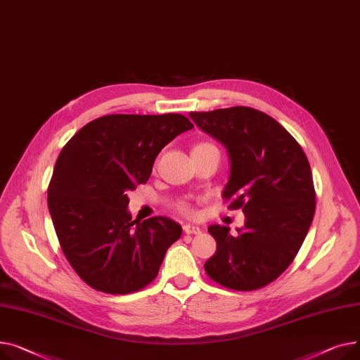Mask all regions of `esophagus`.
<instances>
[{"label":"esophagus","mask_w":360,"mask_h":360,"mask_svg":"<svg viewBox=\"0 0 360 360\" xmlns=\"http://www.w3.org/2000/svg\"><path fill=\"white\" fill-rule=\"evenodd\" d=\"M183 231L186 232V234H199L200 228L196 225H192V224H186V225H183Z\"/></svg>","instance_id":"obj_1"}]
</instances>
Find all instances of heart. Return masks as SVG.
Segmentation results:
<instances>
[{
  "mask_svg": "<svg viewBox=\"0 0 360 360\" xmlns=\"http://www.w3.org/2000/svg\"><path fill=\"white\" fill-rule=\"evenodd\" d=\"M202 146H212V143H209V142H200V143H198L195 148H202ZM177 209L180 210L181 214H184V215H187V217H193V215H195L193 207L190 206V203H187V202H180V203L177 205Z\"/></svg>",
  "mask_w": 360,
  "mask_h": 360,
  "instance_id": "heart-1",
  "label": "heart"
}]
</instances>
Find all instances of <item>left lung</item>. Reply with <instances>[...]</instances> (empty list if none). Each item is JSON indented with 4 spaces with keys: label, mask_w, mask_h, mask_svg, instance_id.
<instances>
[{
    "label": "left lung",
    "mask_w": 360,
    "mask_h": 360,
    "mask_svg": "<svg viewBox=\"0 0 360 360\" xmlns=\"http://www.w3.org/2000/svg\"><path fill=\"white\" fill-rule=\"evenodd\" d=\"M202 131L221 141L231 160L222 198L243 209L244 229L210 225L215 255L205 270L234 290H256L276 281L297 257L315 212V188L308 158L283 126L269 115L236 105L190 112Z\"/></svg>",
    "instance_id": "left-lung-1"
}]
</instances>
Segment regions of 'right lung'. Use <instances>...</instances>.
<instances>
[{
    "label": "right lung",
    "instance_id": "right-lung-1",
    "mask_svg": "<svg viewBox=\"0 0 360 360\" xmlns=\"http://www.w3.org/2000/svg\"><path fill=\"white\" fill-rule=\"evenodd\" d=\"M192 128L179 113L108 115L62 148L48 206L62 252L93 289L126 295L157 278L181 226L165 217L132 221L126 193L145 184L162 148Z\"/></svg>",
    "mask_w": 360,
    "mask_h": 360
}]
</instances>
